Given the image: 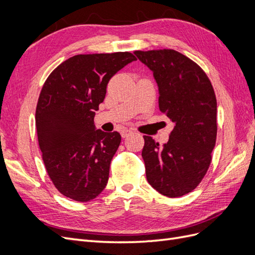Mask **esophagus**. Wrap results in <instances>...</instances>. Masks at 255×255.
<instances>
[{"instance_id":"1","label":"esophagus","mask_w":255,"mask_h":255,"mask_svg":"<svg viewBox=\"0 0 255 255\" xmlns=\"http://www.w3.org/2000/svg\"><path fill=\"white\" fill-rule=\"evenodd\" d=\"M133 132L130 129H128V128H125V129H122L121 130V136L123 137V138H126V137H128V136H129L130 134H132Z\"/></svg>"}]
</instances>
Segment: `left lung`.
Instances as JSON below:
<instances>
[{
  "label": "left lung",
  "mask_w": 255,
  "mask_h": 255,
  "mask_svg": "<svg viewBox=\"0 0 255 255\" xmlns=\"http://www.w3.org/2000/svg\"><path fill=\"white\" fill-rule=\"evenodd\" d=\"M153 72L158 87V107L174 127L163 146L143 136L141 156L151 186L176 198L194 190L212 160L217 136V101L205 72L174 50L135 51Z\"/></svg>",
  "instance_id": "obj_1"
}]
</instances>
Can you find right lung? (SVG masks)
<instances>
[{
  "mask_svg": "<svg viewBox=\"0 0 255 255\" xmlns=\"http://www.w3.org/2000/svg\"><path fill=\"white\" fill-rule=\"evenodd\" d=\"M136 60L132 53L75 55L45 81L36 109V128L48 174L64 196L79 202L105 188L118 132L97 129L94 118L114 74Z\"/></svg>",
  "mask_w": 255,
  "mask_h": 255,
  "instance_id": "1",
  "label": "right lung"
}]
</instances>
